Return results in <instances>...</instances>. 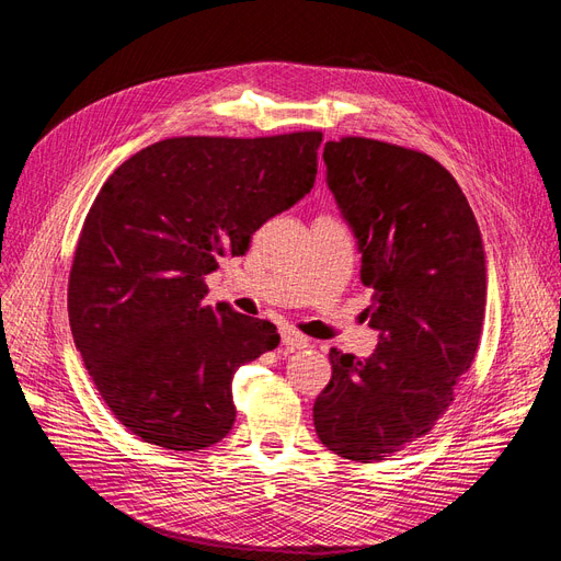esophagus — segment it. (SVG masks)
<instances>
[{"label":"esophagus","mask_w":561,"mask_h":561,"mask_svg":"<svg viewBox=\"0 0 561 561\" xmlns=\"http://www.w3.org/2000/svg\"><path fill=\"white\" fill-rule=\"evenodd\" d=\"M280 342H283L285 348H290V351L307 348V346L311 344L309 336H304V334H299V332H295V330H283V332H280Z\"/></svg>","instance_id":"esophagus-1"}]
</instances>
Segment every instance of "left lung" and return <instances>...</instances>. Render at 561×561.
<instances>
[{"label": "left lung", "mask_w": 561, "mask_h": 561, "mask_svg": "<svg viewBox=\"0 0 561 561\" xmlns=\"http://www.w3.org/2000/svg\"><path fill=\"white\" fill-rule=\"evenodd\" d=\"M322 159L375 290L369 358L332 348L313 404L320 443L358 463L383 461L428 431L480 346L486 257L468 198L447 168L369 138L328 142Z\"/></svg>", "instance_id": "left-lung-1"}]
</instances>
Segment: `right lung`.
I'll return each instance as SVG.
<instances>
[{"mask_svg": "<svg viewBox=\"0 0 561 561\" xmlns=\"http://www.w3.org/2000/svg\"><path fill=\"white\" fill-rule=\"evenodd\" d=\"M322 133L168 138L107 178L67 287L75 344L100 398L149 445L206 449L236 421V369L276 348L268 320L206 307V276L311 192Z\"/></svg>", "mask_w": 561, "mask_h": 561, "instance_id": "obj_1", "label": "right lung"}]
</instances>
